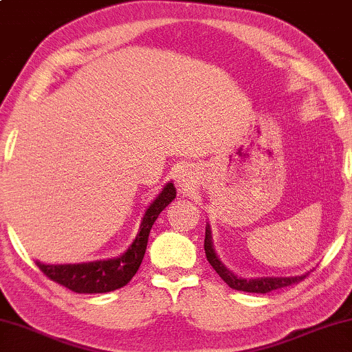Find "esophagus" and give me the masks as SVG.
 <instances>
[{"label":"esophagus","instance_id":"34e87169","mask_svg":"<svg viewBox=\"0 0 352 352\" xmlns=\"http://www.w3.org/2000/svg\"><path fill=\"white\" fill-rule=\"evenodd\" d=\"M178 185L182 188H190L194 182V177H192V172H190L188 169H183L180 172V175H178Z\"/></svg>","mask_w":352,"mask_h":352}]
</instances>
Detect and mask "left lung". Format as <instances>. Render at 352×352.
I'll list each match as a JSON object with an SVG mask.
<instances>
[{
	"instance_id": "obj_1",
	"label": "left lung",
	"mask_w": 352,
	"mask_h": 352,
	"mask_svg": "<svg viewBox=\"0 0 352 352\" xmlns=\"http://www.w3.org/2000/svg\"><path fill=\"white\" fill-rule=\"evenodd\" d=\"M204 250H206L207 261L210 262V265L213 267L214 272H217V274L228 283L229 287H232V289H237V291L265 294V292L280 289V287L296 285V283L305 280L308 275L305 274L302 276H291V278H256V280H245V278L234 275L232 272L228 270L226 267L223 265V262L218 259L217 253H214L212 246V235H210L208 226L206 229V242H204Z\"/></svg>"
}]
</instances>
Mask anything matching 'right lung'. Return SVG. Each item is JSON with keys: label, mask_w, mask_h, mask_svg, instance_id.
Here are the masks:
<instances>
[{"label": "right lung", "mask_w": 352, "mask_h": 352, "mask_svg": "<svg viewBox=\"0 0 352 352\" xmlns=\"http://www.w3.org/2000/svg\"><path fill=\"white\" fill-rule=\"evenodd\" d=\"M175 188L172 183L162 188L160 196L151 202L140 224V230L134 242L120 258L87 262V264L47 265L36 262L39 270L52 281L78 294H101L120 289L133 280L135 272L142 264L151 226L160 213L175 199Z\"/></svg>", "instance_id": "add662e5"}]
</instances>
